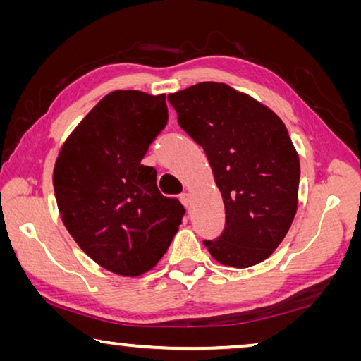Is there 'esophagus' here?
I'll list each match as a JSON object with an SVG mask.
<instances>
[{
    "mask_svg": "<svg viewBox=\"0 0 361 361\" xmlns=\"http://www.w3.org/2000/svg\"><path fill=\"white\" fill-rule=\"evenodd\" d=\"M180 200H181V204L186 207V209H189V205H191V195H189L188 192H183L180 195Z\"/></svg>",
    "mask_w": 361,
    "mask_h": 361,
    "instance_id": "obj_1",
    "label": "esophagus"
}]
</instances>
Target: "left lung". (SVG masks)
I'll return each instance as SVG.
<instances>
[{"label":"left lung","mask_w":361,"mask_h":361,"mask_svg":"<svg viewBox=\"0 0 361 361\" xmlns=\"http://www.w3.org/2000/svg\"><path fill=\"white\" fill-rule=\"evenodd\" d=\"M178 124L209 159L223 195L226 226L205 240L224 266L243 269L274 253L298 210L299 157L282 119L223 82L169 94Z\"/></svg>","instance_id":"8db88e82"}]
</instances>
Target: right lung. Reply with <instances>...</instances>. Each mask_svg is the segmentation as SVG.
<instances>
[{"label": "right lung", "instance_id": "1", "mask_svg": "<svg viewBox=\"0 0 361 361\" xmlns=\"http://www.w3.org/2000/svg\"><path fill=\"white\" fill-rule=\"evenodd\" d=\"M166 94L114 90L70 133L54 167L65 228L106 271L138 277L154 267L178 232L185 209L157 189L142 159L167 126Z\"/></svg>", "mask_w": 361, "mask_h": 361}]
</instances>
